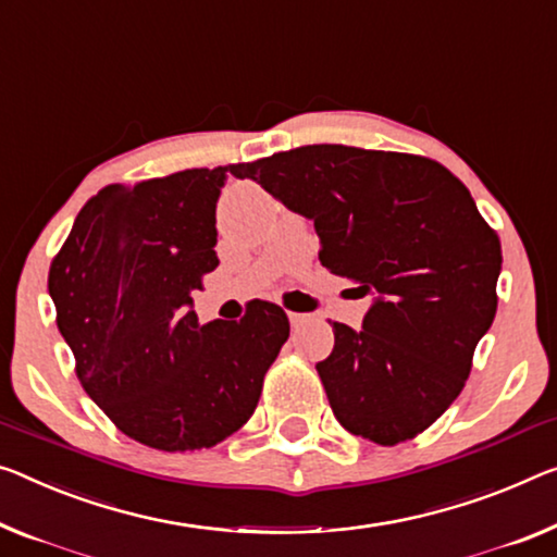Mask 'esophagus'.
Instances as JSON below:
<instances>
[{
    "label": "esophagus",
    "mask_w": 557,
    "mask_h": 557,
    "mask_svg": "<svg viewBox=\"0 0 557 557\" xmlns=\"http://www.w3.org/2000/svg\"><path fill=\"white\" fill-rule=\"evenodd\" d=\"M306 319H308V315H306V313H296V311H290V313H288V321H290V326H294V329H298V326H304V323H306Z\"/></svg>",
    "instance_id": "esophagus-1"
}]
</instances>
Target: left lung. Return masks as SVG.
Returning a JSON list of instances; mask_svg holds the SVG:
<instances>
[{"label": "left lung", "instance_id": "1", "mask_svg": "<svg viewBox=\"0 0 557 557\" xmlns=\"http://www.w3.org/2000/svg\"><path fill=\"white\" fill-rule=\"evenodd\" d=\"M311 219L319 259L373 296L363 329L333 321L315 363L333 416L379 446L416 438L463 391L478 341L498 308L500 238L438 161L313 144L234 164Z\"/></svg>", "mask_w": 557, "mask_h": 557}]
</instances>
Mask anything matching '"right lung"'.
<instances>
[{"label": "right lung", "mask_w": 557, "mask_h": 557, "mask_svg": "<svg viewBox=\"0 0 557 557\" xmlns=\"http://www.w3.org/2000/svg\"><path fill=\"white\" fill-rule=\"evenodd\" d=\"M231 166L109 184L84 203L49 267L57 326L76 375L144 446L211 448L249 421L288 338L284 308L201 326L194 290L219 267L216 201Z\"/></svg>", "instance_id": "obj_1"}]
</instances>
